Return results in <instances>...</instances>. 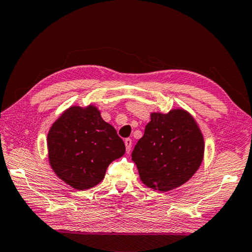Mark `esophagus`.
Returning <instances> with one entry per match:
<instances>
[{
    "instance_id": "34e87169",
    "label": "esophagus",
    "mask_w": 252,
    "mask_h": 252,
    "mask_svg": "<svg viewBox=\"0 0 252 252\" xmlns=\"http://www.w3.org/2000/svg\"><path fill=\"white\" fill-rule=\"evenodd\" d=\"M125 144H126V152L129 153L131 151V148H132V140L130 138H127L125 140Z\"/></svg>"
}]
</instances>
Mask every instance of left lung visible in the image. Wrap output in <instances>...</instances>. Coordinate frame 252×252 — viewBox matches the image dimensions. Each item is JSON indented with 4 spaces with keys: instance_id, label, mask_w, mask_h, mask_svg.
Returning a JSON list of instances; mask_svg holds the SVG:
<instances>
[{
    "instance_id": "obj_1",
    "label": "left lung",
    "mask_w": 252,
    "mask_h": 252,
    "mask_svg": "<svg viewBox=\"0 0 252 252\" xmlns=\"http://www.w3.org/2000/svg\"><path fill=\"white\" fill-rule=\"evenodd\" d=\"M204 142L194 119L182 109L151 113V121L132 151L140 179L149 188L169 191L193 176L203 159Z\"/></svg>"
}]
</instances>
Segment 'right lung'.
<instances>
[{
    "label": "right lung",
    "instance_id": "1",
    "mask_svg": "<svg viewBox=\"0 0 252 252\" xmlns=\"http://www.w3.org/2000/svg\"><path fill=\"white\" fill-rule=\"evenodd\" d=\"M49 161L57 176L78 190L100 183L106 168L126 152L123 140L95 106H71L48 134Z\"/></svg>",
    "mask_w": 252,
    "mask_h": 252
}]
</instances>
